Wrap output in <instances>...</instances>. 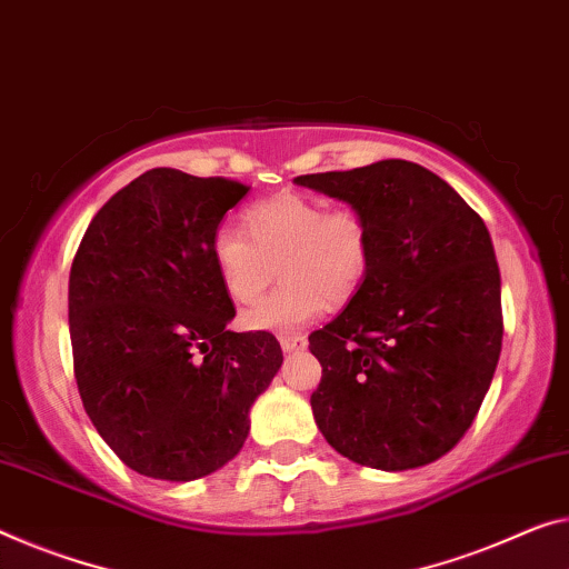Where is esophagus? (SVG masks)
Masks as SVG:
<instances>
[{
	"mask_svg": "<svg viewBox=\"0 0 569 569\" xmlns=\"http://www.w3.org/2000/svg\"><path fill=\"white\" fill-rule=\"evenodd\" d=\"M279 346H282V351H287V353L302 351V348L308 346V338H305L302 333H284V336H279Z\"/></svg>",
	"mask_w": 569,
	"mask_h": 569,
	"instance_id": "obj_1",
	"label": "esophagus"
}]
</instances>
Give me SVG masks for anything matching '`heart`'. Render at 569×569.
Listing matches in <instances>:
<instances>
[{
    "label": "heart",
    "instance_id": "obj_1",
    "mask_svg": "<svg viewBox=\"0 0 569 569\" xmlns=\"http://www.w3.org/2000/svg\"><path fill=\"white\" fill-rule=\"evenodd\" d=\"M243 229L221 226L211 257L223 292L249 308L273 274L283 284L243 315L251 330L290 333L326 312L328 302L346 305L363 290L373 264V226L358 206H333L284 190L243 213Z\"/></svg>",
    "mask_w": 569,
    "mask_h": 569
}]
</instances>
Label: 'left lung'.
I'll use <instances>...</instances> for the list:
<instances>
[{"label": "left lung", "instance_id": "8db88e82", "mask_svg": "<svg viewBox=\"0 0 569 569\" xmlns=\"http://www.w3.org/2000/svg\"><path fill=\"white\" fill-rule=\"evenodd\" d=\"M295 182L358 206L373 226L363 290L310 333L322 366L315 422L358 466L442 458L473 425L501 353V274L483 218L407 160Z\"/></svg>", "mask_w": 569, "mask_h": 569}]
</instances>
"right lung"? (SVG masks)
I'll return each instance as SVG.
<instances>
[{
    "label": "right lung",
    "mask_w": 569,
    "mask_h": 569,
    "mask_svg": "<svg viewBox=\"0 0 569 569\" xmlns=\"http://www.w3.org/2000/svg\"><path fill=\"white\" fill-rule=\"evenodd\" d=\"M249 186L154 168L86 229L68 282L73 373L103 442L139 476L196 480L249 435L282 366L267 330L233 333L211 241Z\"/></svg>",
    "instance_id": "1"
}]
</instances>
